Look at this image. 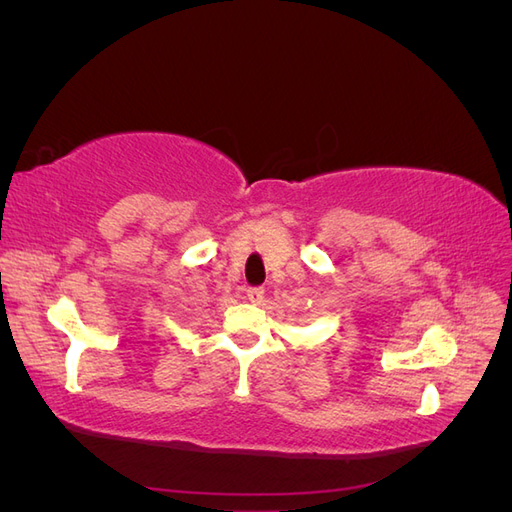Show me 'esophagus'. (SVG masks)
<instances>
[{
    "label": "esophagus",
    "mask_w": 512,
    "mask_h": 512,
    "mask_svg": "<svg viewBox=\"0 0 512 512\" xmlns=\"http://www.w3.org/2000/svg\"><path fill=\"white\" fill-rule=\"evenodd\" d=\"M262 297H265V290L262 288H247V301L250 303H260Z\"/></svg>",
    "instance_id": "esophagus-1"
}]
</instances>
